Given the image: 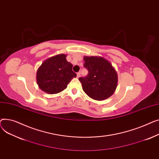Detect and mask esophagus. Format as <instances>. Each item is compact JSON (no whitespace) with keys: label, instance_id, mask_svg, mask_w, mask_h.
I'll return each mask as SVG.
<instances>
[{"label":"esophagus","instance_id":"1","mask_svg":"<svg viewBox=\"0 0 159 159\" xmlns=\"http://www.w3.org/2000/svg\"><path fill=\"white\" fill-rule=\"evenodd\" d=\"M80 77V72H77V78H78Z\"/></svg>","mask_w":159,"mask_h":159}]
</instances>
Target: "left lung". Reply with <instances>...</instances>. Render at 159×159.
<instances>
[{"mask_svg": "<svg viewBox=\"0 0 159 159\" xmlns=\"http://www.w3.org/2000/svg\"><path fill=\"white\" fill-rule=\"evenodd\" d=\"M83 66L89 72L79 78L83 90L91 98L104 100L114 94L117 87V74L111 63L102 57H85Z\"/></svg>", "mask_w": 159, "mask_h": 159, "instance_id": "1", "label": "left lung"}]
</instances>
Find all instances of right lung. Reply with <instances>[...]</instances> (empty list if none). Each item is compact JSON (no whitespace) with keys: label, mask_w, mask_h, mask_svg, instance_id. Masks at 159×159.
<instances>
[{"label":"right lung","mask_w":159,"mask_h":159,"mask_svg":"<svg viewBox=\"0 0 159 159\" xmlns=\"http://www.w3.org/2000/svg\"><path fill=\"white\" fill-rule=\"evenodd\" d=\"M73 65L66 60L64 54L54 56L46 60L36 74L37 83L40 89L48 94H57L67 87L76 74L72 70Z\"/></svg>","instance_id":"1"}]
</instances>
